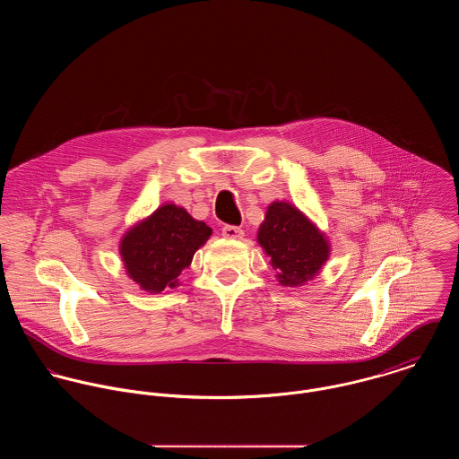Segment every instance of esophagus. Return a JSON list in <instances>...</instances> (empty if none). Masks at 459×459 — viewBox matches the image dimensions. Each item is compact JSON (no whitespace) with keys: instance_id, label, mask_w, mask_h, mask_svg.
<instances>
[{"instance_id":"1","label":"esophagus","mask_w":459,"mask_h":459,"mask_svg":"<svg viewBox=\"0 0 459 459\" xmlns=\"http://www.w3.org/2000/svg\"><path fill=\"white\" fill-rule=\"evenodd\" d=\"M222 237H224V238H230V240H242V238H244V230H242V228H237V226L226 224V226L222 228Z\"/></svg>"}]
</instances>
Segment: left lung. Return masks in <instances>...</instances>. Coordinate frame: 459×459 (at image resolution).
Instances as JSON below:
<instances>
[{
    "label": "left lung",
    "mask_w": 459,
    "mask_h": 459,
    "mask_svg": "<svg viewBox=\"0 0 459 459\" xmlns=\"http://www.w3.org/2000/svg\"><path fill=\"white\" fill-rule=\"evenodd\" d=\"M258 244L277 270V281L290 288L313 281L330 256L325 233L288 201L268 204Z\"/></svg>",
    "instance_id": "1"
}]
</instances>
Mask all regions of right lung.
Segmentation results:
<instances>
[{"mask_svg": "<svg viewBox=\"0 0 459 459\" xmlns=\"http://www.w3.org/2000/svg\"><path fill=\"white\" fill-rule=\"evenodd\" d=\"M210 235L212 228L186 208L166 203L126 231L120 256L132 281L153 295L180 286L182 270L191 264Z\"/></svg>", "mask_w": 459, "mask_h": 459, "instance_id": "add662e5", "label": "right lung"}]
</instances>
